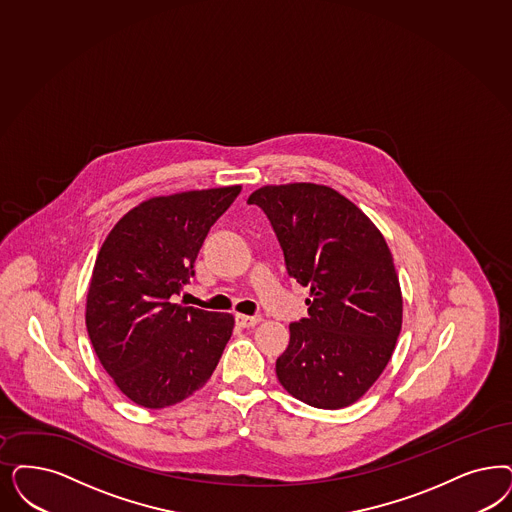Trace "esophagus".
I'll list each match as a JSON object with an SVG mask.
<instances>
[{
  "label": "esophagus",
  "instance_id": "1",
  "mask_svg": "<svg viewBox=\"0 0 512 512\" xmlns=\"http://www.w3.org/2000/svg\"><path fill=\"white\" fill-rule=\"evenodd\" d=\"M236 323L240 327H255L257 323H261V316H244V314H236Z\"/></svg>",
  "mask_w": 512,
  "mask_h": 512
}]
</instances>
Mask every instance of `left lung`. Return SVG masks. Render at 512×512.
I'll use <instances>...</instances> for the list:
<instances>
[{"label": "left lung", "mask_w": 512, "mask_h": 512, "mask_svg": "<svg viewBox=\"0 0 512 512\" xmlns=\"http://www.w3.org/2000/svg\"><path fill=\"white\" fill-rule=\"evenodd\" d=\"M270 219L287 274L310 289L276 361L283 388L336 410L384 372L403 325L401 285L382 232L346 196L316 183L266 185L247 198Z\"/></svg>", "instance_id": "8db88e82"}]
</instances>
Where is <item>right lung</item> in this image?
<instances>
[{
  "mask_svg": "<svg viewBox=\"0 0 512 512\" xmlns=\"http://www.w3.org/2000/svg\"><path fill=\"white\" fill-rule=\"evenodd\" d=\"M242 187L155 196L119 219L96 257L87 331L102 367L143 408L176 405L202 388L234 318L172 302L194 276L213 223Z\"/></svg>",
  "mask_w": 512,
  "mask_h": 512,
  "instance_id": "add662e5",
  "label": "right lung"
}]
</instances>
